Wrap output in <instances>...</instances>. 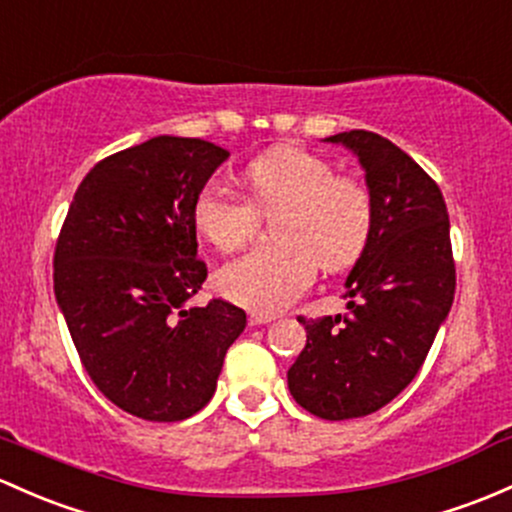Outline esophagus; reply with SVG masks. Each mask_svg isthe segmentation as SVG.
I'll return each mask as SVG.
<instances>
[{"label": "esophagus", "mask_w": 512, "mask_h": 512, "mask_svg": "<svg viewBox=\"0 0 512 512\" xmlns=\"http://www.w3.org/2000/svg\"><path fill=\"white\" fill-rule=\"evenodd\" d=\"M274 319H277V316H272V314H260V311H252V314H250V326L272 324Z\"/></svg>", "instance_id": "obj_1"}]
</instances>
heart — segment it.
Wrapping results in <instances>:
<instances>
[{"label": "heart", "mask_w": 512, "mask_h": 512, "mask_svg": "<svg viewBox=\"0 0 512 512\" xmlns=\"http://www.w3.org/2000/svg\"><path fill=\"white\" fill-rule=\"evenodd\" d=\"M250 200L206 186L193 201V225L215 250L233 252L252 238L257 212L276 213L274 245L257 247L218 272V289L255 311H279L306 292L316 265L353 267L373 235L375 206L368 186L336 176L331 161L301 147H274L242 171Z\"/></svg>", "instance_id": "heart-1"}]
</instances>
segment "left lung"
Returning a JSON list of instances; mask_svg holds the SVG:
<instances>
[{"label": "left lung", "instance_id": "8db88e82", "mask_svg": "<svg viewBox=\"0 0 512 512\" xmlns=\"http://www.w3.org/2000/svg\"><path fill=\"white\" fill-rule=\"evenodd\" d=\"M326 142L358 157L375 223L346 277L348 314L299 316L306 346L287 383L306 412L338 422L378 412L412 383L454 304L456 270L444 196L410 154L365 129Z\"/></svg>", "mask_w": 512, "mask_h": 512}]
</instances>
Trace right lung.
Instances as JSON below:
<instances>
[{"mask_svg":"<svg viewBox=\"0 0 512 512\" xmlns=\"http://www.w3.org/2000/svg\"><path fill=\"white\" fill-rule=\"evenodd\" d=\"M228 152L161 134L102 159L75 191L53 257V292L95 387L149 422L211 402L245 311L188 301L206 282L193 201Z\"/></svg>","mask_w":512,"mask_h":512,"instance_id":"obj_1","label":"right lung"}]
</instances>
